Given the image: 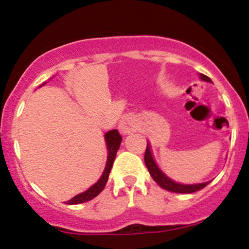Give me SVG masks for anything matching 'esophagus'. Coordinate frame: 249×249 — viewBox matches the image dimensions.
<instances>
[{"label": "esophagus", "instance_id": "34e87169", "mask_svg": "<svg viewBox=\"0 0 249 249\" xmlns=\"http://www.w3.org/2000/svg\"><path fill=\"white\" fill-rule=\"evenodd\" d=\"M119 130L122 133H131L137 130V119L134 116H126L119 123Z\"/></svg>", "mask_w": 249, "mask_h": 249}]
</instances>
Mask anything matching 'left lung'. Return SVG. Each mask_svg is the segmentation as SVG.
<instances>
[{
  "label": "left lung",
  "instance_id": "1",
  "mask_svg": "<svg viewBox=\"0 0 249 249\" xmlns=\"http://www.w3.org/2000/svg\"><path fill=\"white\" fill-rule=\"evenodd\" d=\"M200 77H201L202 81L206 82H211L210 77H207L206 75H202L200 73ZM144 160H145V165H146L148 172H150L151 177H152L154 181L159 185V186L164 188V190L170 191V192H174V193H194L196 191L201 190V188L206 187L210 181L208 182H202V184H196V185H182V184H178V182H174L173 180H171L170 178H167L164 173L159 170L158 166L156 165V162L153 160L152 153H151L150 150V145L147 144L146 146V151H145V156H144Z\"/></svg>",
  "mask_w": 249,
  "mask_h": 249
}]
</instances>
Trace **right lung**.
<instances>
[{"label":"right lung","mask_w":249,"mask_h":249,"mask_svg":"<svg viewBox=\"0 0 249 249\" xmlns=\"http://www.w3.org/2000/svg\"><path fill=\"white\" fill-rule=\"evenodd\" d=\"M105 141H107L108 154H107V166H105V170L104 172H103V176L101 177V179H99L93 186L89 188L88 191H85V192H83L81 194H77V196H73L72 199L68 200L67 204L76 205V204H83V202L89 201V200L96 198V196L102 192L103 188L105 187V185H107V181L108 179V174H110L111 167H112L113 161H115L117 151H118L119 146H121L122 136L119 134V132L117 130L108 131V132L105 134Z\"/></svg>","instance_id":"obj_1"}]
</instances>
